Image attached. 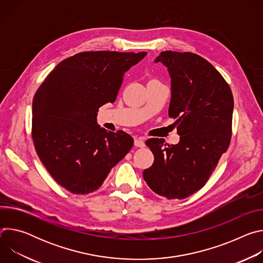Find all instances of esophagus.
<instances>
[{
    "label": "esophagus",
    "mask_w": 263,
    "mask_h": 263,
    "mask_svg": "<svg viewBox=\"0 0 263 263\" xmlns=\"http://www.w3.org/2000/svg\"><path fill=\"white\" fill-rule=\"evenodd\" d=\"M134 145H135V146H138V147H143V146H144L143 138H141V137L135 138V139H134Z\"/></svg>",
    "instance_id": "esophagus-1"
}]
</instances>
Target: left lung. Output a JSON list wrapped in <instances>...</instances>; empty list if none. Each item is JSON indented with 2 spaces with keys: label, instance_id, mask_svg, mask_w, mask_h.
Returning a JSON list of instances; mask_svg holds the SVG:
<instances>
[{
  "label": "left lung",
  "instance_id": "1",
  "mask_svg": "<svg viewBox=\"0 0 263 263\" xmlns=\"http://www.w3.org/2000/svg\"><path fill=\"white\" fill-rule=\"evenodd\" d=\"M155 62L170 73L168 116L177 119L180 141H145L155 160L143 179L157 195L181 200L202 189L229 147L234 101L221 74L197 54L164 51Z\"/></svg>",
  "mask_w": 263,
  "mask_h": 263
}]
</instances>
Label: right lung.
<instances>
[{
  "label": "right lung",
  "instance_id": "add662e5",
  "mask_svg": "<svg viewBox=\"0 0 263 263\" xmlns=\"http://www.w3.org/2000/svg\"><path fill=\"white\" fill-rule=\"evenodd\" d=\"M146 52H82L58 63L37 89L32 138L54 180L72 194L87 195L133 146L124 131L97 123L99 108L114 103L125 72Z\"/></svg>",
  "mask_w": 263,
  "mask_h": 263
}]
</instances>
